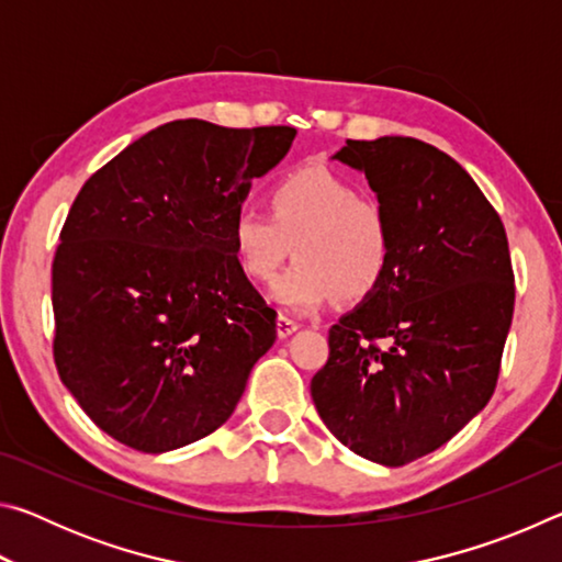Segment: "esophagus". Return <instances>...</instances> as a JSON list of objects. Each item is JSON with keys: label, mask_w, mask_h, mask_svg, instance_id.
<instances>
[{"label": "esophagus", "mask_w": 562, "mask_h": 562, "mask_svg": "<svg viewBox=\"0 0 562 562\" xmlns=\"http://www.w3.org/2000/svg\"><path fill=\"white\" fill-rule=\"evenodd\" d=\"M300 329V325L294 319H290V317H284V315H280L278 317V337L280 339H288L290 335H294V331Z\"/></svg>", "instance_id": "obj_1"}]
</instances>
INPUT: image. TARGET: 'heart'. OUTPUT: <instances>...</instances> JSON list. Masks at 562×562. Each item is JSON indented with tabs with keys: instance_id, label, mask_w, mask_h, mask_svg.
I'll return each mask as SVG.
<instances>
[{
	"instance_id": "b5f03b06",
	"label": "heart",
	"mask_w": 562,
	"mask_h": 562,
	"mask_svg": "<svg viewBox=\"0 0 562 562\" xmlns=\"http://www.w3.org/2000/svg\"><path fill=\"white\" fill-rule=\"evenodd\" d=\"M235 260L255 282L270 280L292 245L294 262L272 282L280 307L307 315L331 294L361 302L379 290L392 262L382 207L327 168H304L270 190V215L240 207L231 223Z\"/></svg>"
}]
</instances>
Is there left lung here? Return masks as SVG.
<instances>
[{
	"instance_id": "left-lung-1",
	"label": "left lung",
	"mask_w": 562,
	"mask_h": 562,
	"mask_svg": "<svg viewBox=\"0 0 562 562\" xmlns=\"http://www.w3.org/2000/svg\"><path fill=\"white\" fill-rule=\"evenodd\" d=\"M392 231L384 282L329 329L315 406L361 459L404 465L488 404L513 319L508 237L473 178L424 140H347Z\"/></svg>"
}]
</instances>
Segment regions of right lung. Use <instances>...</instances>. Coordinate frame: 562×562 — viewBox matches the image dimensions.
<instances>
[{
    "label": "right lung",
    "mask_w": 562,
    "mask_h": 562,
    "mask_svg": "<svg viewBox=\"0 0 562 562\" xmlns=\"http://www.w3.org/2000/svg\"><path fill=\"white\" fill-rule=\"evenodd\" d=\"M294 136L170 121L76 195L52 265L54 359L116 441L166 453L203 439L274 345L278 312L237 265L231 223Z\"/></svg>",
    "instance_id": "obj_1"
}]
</instances>
